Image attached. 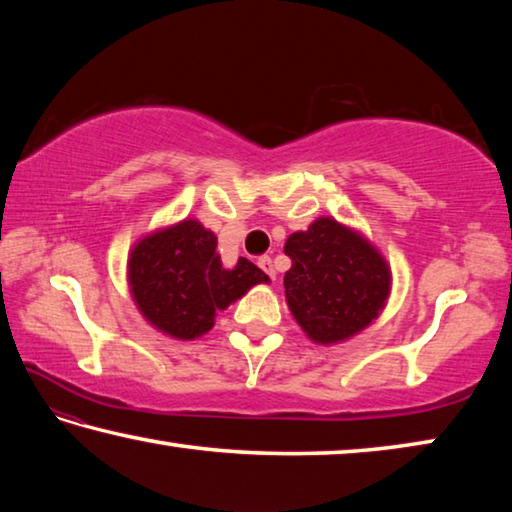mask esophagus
Wrapping results in <instances>:
<instances>
[{"instance_id":"34e87169","label":"esophagus","mask_w":512,"mask_h":512,"mask_svg":"<svg viewBox=\"0 0 512 512\" xmlns=\"http://www.w3.org/2000/svg\"><path fill=\"white\" fill-rule=\"evenodd\" d=\"M257 266L262 268V271L271 277V280H275V268H273V259L268 257V255H264V257H259L257 259Z\"/></svg>"}]
</instances>
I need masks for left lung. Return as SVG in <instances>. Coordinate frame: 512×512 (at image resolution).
Wrapping results in <instances>:
<instances>
[{"label": "left lung", "mask_w": 512, "mask_h": 512, "mask_svg": "<svg viewBox=\"0 0 512 512\" xmlns=\"http://www.w3.org/2000/svg\"><path fill=\"white\" fill-rule=\"evenodd\" d=\"M291 268L284 293L293 318L316 343L350 339L384 309L391 271L375 248L357 232L318 219L284 244Z\"/></svg>", "instance_id": "obj_1"}]
</instances>
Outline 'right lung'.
<instances>
[{"label": "right lung", "mask_w": 512, "mask_h": 512, "mask_svg": "<svg viewBox=\"0 0 512 512\" xmlns=\"http://www.w3.org/2000/svg\"><path fill=\"white\" fill-rule=\"evenodd\" d=\"M128 282L142 316L160 332L187 341L210 332L221 309L268 282V275L246 257L225 268L214 232L189 219L133 248Z\"/></svg>", "instance_id": "1"}]
</instances>
